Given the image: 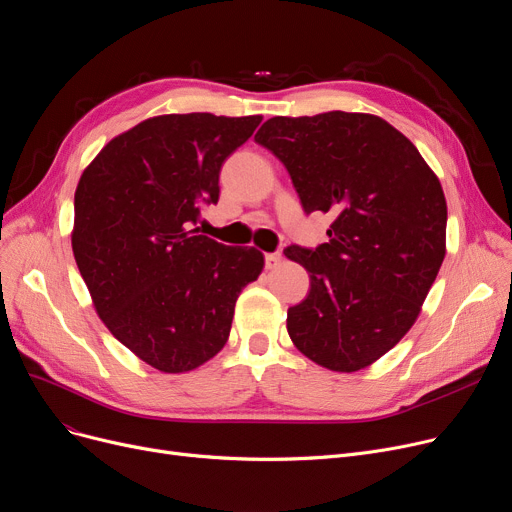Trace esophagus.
Returning <instances> with one entry per match:
<instances>
[{"label": "esophagus", "mask_w": 512, "mask_h": 512, "mask_svg": "<svg viewBox=\"0 0 512 512\" xmlns=\"http://www.w3.org/2000/svg\"><path fill=\"white\" fill-rule=\"evenodd\" d=\"M282 263V253H267L265 255V267H278Z\"/></svg>", "instance_id": "esophagus-1"}]
</instances>
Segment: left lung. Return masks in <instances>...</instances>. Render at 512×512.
Returning <instances> with one entry per match:
<instances>
[{
  "label": "left lung",
  "instance_id": "8db88e82",
  "mask_svg": "<svg viewBox=\"0 0 512 512\" xmlns=\"http://www.w3.org/2000/svg\"><path fill=\"white\" fill-rule=\"evenodd\" d=\"M288 170L330 240L284 253L309 272L288 336L317 365L351 373L386 355L421 311L446 255V199L417 147L371 114L276 116L255 134Z\"/></svg>",
  "mask_w": 512,
  "mask_h": 512
}]
</instances>
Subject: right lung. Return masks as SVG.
<instances>
[{"mask_svg":"<svg viewBox=\"0 0 512 512\" xmlns=\"http://www.w3.org/2000/svg\"><path fill=\"white\" fill-rule=\"evenodd\" d=\"M261 116L168 114L107 143L74 193L72 251L103 324L147 365L197 369L218 355L240 290L263 270L255 247L199 234L220 170Z\"/></svg>","mask_w":512,"mask_h":512,"instance_id":"right-lung-1","label":"right lung"}]
</instances>
